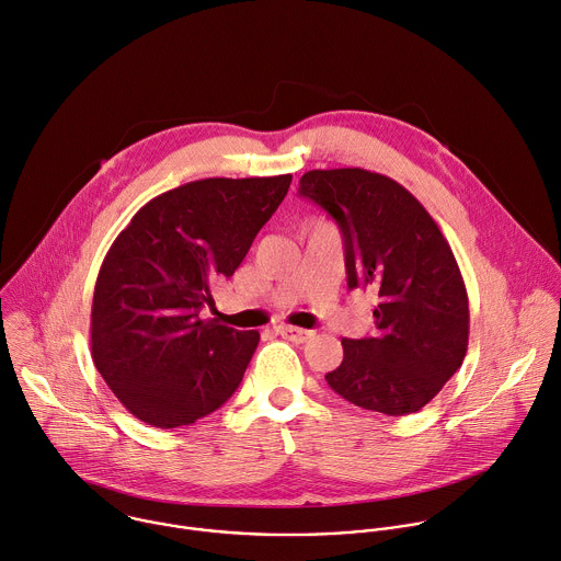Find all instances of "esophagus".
<instances>
[{
    "instance_id": "1",
    "label": "esophagus",
    "mask_w": 561,
    "mask_h": 561,
    "mask_svg": "<svg viewBox=\"0 0 561 561\" xmlns=\"http://www.w3.org/2000/svg\"><path fill=\"white\" fill-rule=\"evenodd\" d=\"M276 333H280L283 339H287V341H291V343H296V345H302V343H307L311 335H313V331H309V329H300V327H287V324H280V327H276Z\"/></svg>"
}]
</instances>
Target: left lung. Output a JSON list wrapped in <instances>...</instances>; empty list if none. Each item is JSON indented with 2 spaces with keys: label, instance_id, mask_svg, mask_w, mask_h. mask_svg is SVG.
<instances>
[{
  "label": "left lung",
  "instance_id": "left-lung-1",
  "mask_svg": "<svg viewBox=\"0 0 561 561\" xmlns=\"http://www.w3.org/2000/svg\"><path fill=\"white\" fill-rule=\"evenodd\" d=\"M298 185L339 222L347 287L378 296L374 333L343 339V363L327 385L369 411H420L462 367L469 345V296L449 243L422 203L385 174L309 170Z\"/></svg>",
  "mask_w": 561,
  "mask_h": 561
}]
</instances>
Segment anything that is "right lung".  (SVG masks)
<instances>
[{
	"instance_id": "right-lung-1",
	"label": "right lung",
	"mask_w": 561,
	"mask_h": 561,
	"mask_svg": "<svg viewBox=\"0 0 561 561\" xmlns=\"http://www.w3.org/2000/svg\"><path fill=\"white\" fill-rule=\"evenodd\" d=\"M291 174L201 179L146 203L107 250L92 296L90 347L105 385L141 422L176 428L226 404L256 352L201 309L283 203Z\"/></svg>"
}]
</instances>
